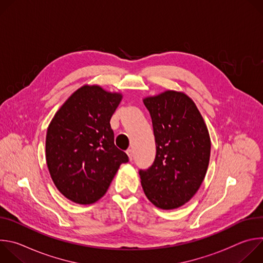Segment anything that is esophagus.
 <instances>
[{
  "instance_id": "34e87169",
  "label": "esophagus",
  "mask_w": 263,
  "mask_h": 263,
  "mask_svg": "<svg viewBox=\"0 0 263 263\" xmlns=\"http://www.w3.org/2000/svg\"><path fill=\"white\" fill-rule=\"evenodd\" d=\"M127 154H128V156H129V159L132 160V159H133V154H134V153H133V149H132V148H128V149H127Z\"/></svg>"
}]
</instances>
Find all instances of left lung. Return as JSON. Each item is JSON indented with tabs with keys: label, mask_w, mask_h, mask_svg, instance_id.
<instances>
[{
	"label": "left lung",
	"mask_w": 263,
	"mask_h": 263,
	"mask_svg": "<svg viewBox=\"0 0 263 263\" xmlns=\"http://www.w3.org/2000/svg\"><path fill=\"white\" fill-rule=\"evenodd\" d=\"M152 119L156 143L153 164L139 170L146 198L161 209L189 202L200 189L210 158V137L196 104L167 90L143 100Z\"/></svg>",
	"instance_id": "1"
}]
</instances>
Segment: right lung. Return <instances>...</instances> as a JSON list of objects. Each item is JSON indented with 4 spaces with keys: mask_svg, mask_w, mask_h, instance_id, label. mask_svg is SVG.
Returning <instances> with one entry per match:
<instances>
[{
    "mask_svg": "<svg viewBox=\"0 0 263 263\" xmlns=\"http://www.w3.org/2000/svg\"><path fill=\"white\" fill-rule=\"evenodd\" d=\"M122 95L100 86L74 91L52 120L46 138L49 172L58 191L78 204L101 199L128 155L115 144L110 120Z\"/></svg>",
    "mask_w": 263,
    "mask_h": 263,
    "instance_id": "right-lung-1",
    "label": "right lung"
}]
</instances>
